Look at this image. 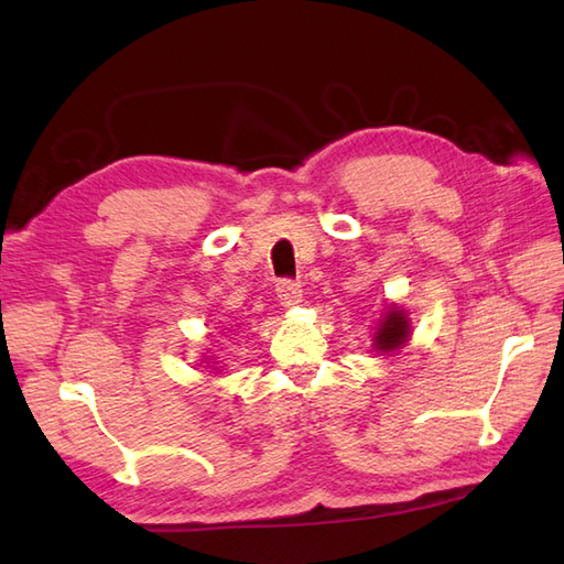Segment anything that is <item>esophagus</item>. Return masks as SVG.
I'll use <instances>...</instances> for the list:
<instances>
[{"label":"esophagus","mask_w":564,"mask_h":564,"mask_svg":"<svg viewBox=\"0 0 564 564\" xmlns=\"http://www.w3.org/2000/svg\"><path fill=\"white\" fill-rule=\"evenodd\" d=\"M275 293H279L283 305H295V303H301L303 289H301V283H295L293 279H281L279 283H275Z\"/></svg>","instance_id":"esophagus-1"}]
</instances>
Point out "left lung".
Returning a JSON list of instances; mask_svg holds the SVG:
<instances>
[{"instance_id":"obj_1","label":"left lung","mask_w":564,"mask_h":564,"mask_svg":"<svg viewBox=\"0 0 564 564\" xmlns=\"http://www.w3.org/2000/svg\"><path fill=\"white\" fill-rule=\"evenodd\" d=\"M406 337H410V325H406L402 310H388L386 322H380V329L376 332V349L394 351L406 341Z\"/></svg>"}]
</instances>
